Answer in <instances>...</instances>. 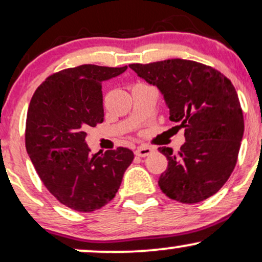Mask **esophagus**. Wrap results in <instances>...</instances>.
<instances>
[{"label":"esophagus","instance_id":"esophagus-1","mask_svg":"<svg viewBox=\"0 0 262 262\" xmlns=\"http://www.w3.org/2000/svg\"><path fill=\"white\" fill-rule=\"evenodd\" d=\"M151 151H153V149H151V148L147 147V146H141V147L137 148L135 153H136L137 157L144 158V157H148V156H149V154H151Z\"/></svg>","mask_w":262,"mask_h":262}]
</instances>
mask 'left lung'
I'll use <instances>...</instances> for the list:
<instances>
[{
    "label": "left lung",
    "mask_w": 262,
    "mask_h": 262,
    "mask_svg": "<svg viewBox=\"0 0 262 262\" xmlns=\"http://www.w3.org/2000/svg\"><path fill=\"white\" fill-rule=\"evenodd\" d=\"M163 93L170 120L185 128L186 142L175 153L160 147L167 169L158 181L169 198L194 204L214 195L237 164L244 119L230 80L214 68L186 59L128 66Z\"/></svg>",
    "instance_id": "1"
}]
</instances>
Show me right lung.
I'll return each mask as SVG.
<instances>
[{
    "instance_id": "add662e5",
    "label": "right lung",
    "mask_w": 262,
    "mask_h": 262,
    "mask_svg": "<svg viewBox=\"0 0 262 262\" xmlns=\"http://www.w3.org/2000/svg\"><path fill=\"white\" fill-rule=\"evenodd\" d=\"M127 69L93 64L48 76L32 96L25 147L45 187L58 202L80 212L101 209L114 198L134 160L128 148L90 153L85 130L103 122L102 82Z\"/></svg>"
}]
</instances>
